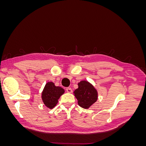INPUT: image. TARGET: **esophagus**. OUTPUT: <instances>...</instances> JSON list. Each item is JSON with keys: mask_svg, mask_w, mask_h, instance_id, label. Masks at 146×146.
I'll return each mask as SVG.
<instances>
[{"mask_svg": "<svg viewBox=\"0 0 146 146\" xmlns=\"http://www.w3.org/2000/svg\"><path fill=\"white\" fill-rule=\"evenodd\" d=\"M66 90L68 92H72V90L71 89V88H69V87L66 88Z\"/></svg>", "mask_w": 146, "mask_h": 146, "instance_id": "1", "label": "esophagus"}]
</instances>
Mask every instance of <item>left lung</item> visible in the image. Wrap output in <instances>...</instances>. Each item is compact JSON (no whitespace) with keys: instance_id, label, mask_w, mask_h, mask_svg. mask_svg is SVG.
<instances>
[{"instance_id":"1","label":"left lung","mask_w":146,"mask_h":146,"mask_svg":"<svg viewBox=\"0 0 146 146\" xmlns=\"http://www.w3.org/2000/svg\"><path fill=\"white\" fill-rule=\"evenodd\" d=\"M78 86V89L74 91L78 104L83 108H88L97 101L98 92L91 84L86 81L80 82Z\"/></svg>"}]
</instances>
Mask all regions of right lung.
Listing matches in <instances>:
<instances>
[{"label": "right lung", "mask_w": 146, "mask_h": 146, "mask_svg": "<svg viewBox=\"0 0 146 146\" xmlns=\"http://www.w3.org/2000/svg\"><path fill=\"white\" fill-rule=\"evenodd\" d=\"M64 92V90L60 86H56L53 82H48L42 93L44 104L48 108H53L58 103L60 96Z\"/></svg>", "instance_id": "right-lung-1"}]
</instances>
